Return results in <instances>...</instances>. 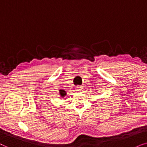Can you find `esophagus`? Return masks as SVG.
Instances as JSON below:
<instances>
[{
  "instance_id": "34e87169",
  "label": "esophagus",
  "mask_w": 147,
  "mask_h": 147,
  "mask_svg": "<svg viewBox=\"0 0 147 147\" xmlns=\"http://www.w3.org/2000/svg\"><path fill=\"white\" fill-rule=\"evenodd\" d=\"M75 91H77V92H81V91H83V87H82L81 86H77V87H76Z\"/></svg>"
}]
</instances>
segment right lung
I'll list each match as a JSON object with an SVG mask.
<instances>
[{
    "mask_svg": "<svg viewBox=\"0 0 147 147\" xmlns=\"http://www.w3.org/2000/svg\"><path fill=\"white\" fill-rule=\"evenodd\" d=\"M60 95L62 97H64L66 95V93L64 90H60Z\"/></svg>",
    "mask_w": 147,
    "mask_h": 147,
    "instance_id": "1",
    "label": "right lung"
}]
</instances>
